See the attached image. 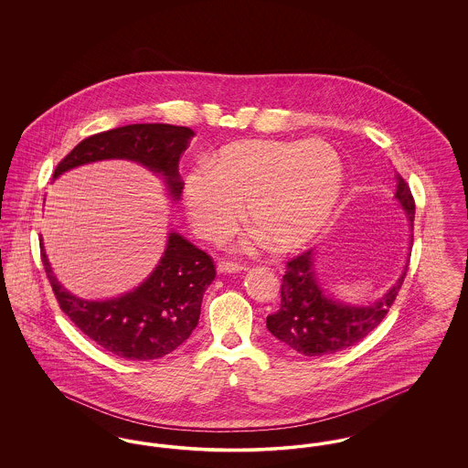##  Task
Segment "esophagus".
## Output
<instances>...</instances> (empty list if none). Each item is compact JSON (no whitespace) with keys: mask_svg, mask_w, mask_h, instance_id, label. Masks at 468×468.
<instances>
[{"mask_svg":"<svg viewBox=\"0 0 468 468\" xmlns=\"http://www.w3.org/2000/svg\"><path fill=\"white\" fill-rule=\"evenodd\" d=\"M244 267H240V265H237V263H229V261H221L219 265H218V271L219 273H239V271H242Z\"/></svg>","mask_w":468,"mask_h":468,"instance_id":"34e87169","label":"esophagus"}]
</instances>
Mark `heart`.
Listing matches in <instances>:
<instances>
[{
  "label": "heart",
  "instance_id": "b5f03b06",
  "mask_svg": "<svg viewBox=\"0 0 468 468\" xmlns=\"http://www.w3.org/2000/svg\"><path fill=\"white\" fill-rule=\"evenodd\" d=\"M344 189V165L324 140H239L184 178V205L201 237L226 240L240 223L279 252L323 229Z\"/></svg>",
  "mask_w": 468,
  "mask_h": 468
}]
</instances>
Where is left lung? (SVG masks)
<instances>
[{
    "mask_svg": "<svg viewBox=\"0 0 468 468\" xmlns=\"http://www.w3.org/2000/svg\"><path fill=\"white\" fill-rule=\"evenodd\" d=\"M395 200L405 210L412 231L416 205L410 187L399 174ZM409 244L412 245V235ZM314 256L315 252L311 249L288 263L281 288V309L268 315L267 328L275 338L303 356H324L355 346L378 328L403 284L410 247L399 281L368 305H351L326 292L315 271Z\"/></svg>",
    "mask_w": 468,
    "mask_h": 468,
    "instance_id": "1",
    "label": "left lung"
}]
</instances>
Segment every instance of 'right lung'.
<instances>
[{"mask_svg":"<svg viewBox=\"0 0 468 468\" xmlns=\"http://www.w3.org/2000/svg\"><path fill=\"white\" fill-rule=\"evenodd\" d=\"M195 132L172 124H130L82 140L54 170H68L107 159L133 161L161 176L168 195L180 200L184 182L178 159ZM42 261L61 311L105 351L124 359H157L176 351L198 324L203 292L216 277L212 258L174 229L151 275L134 290L111 300H84L56 279L44 242Z\"/></svg>","mask_w":468,"mask_h":468,"instance_id":"1","label":"right lung"}]
</instances>
